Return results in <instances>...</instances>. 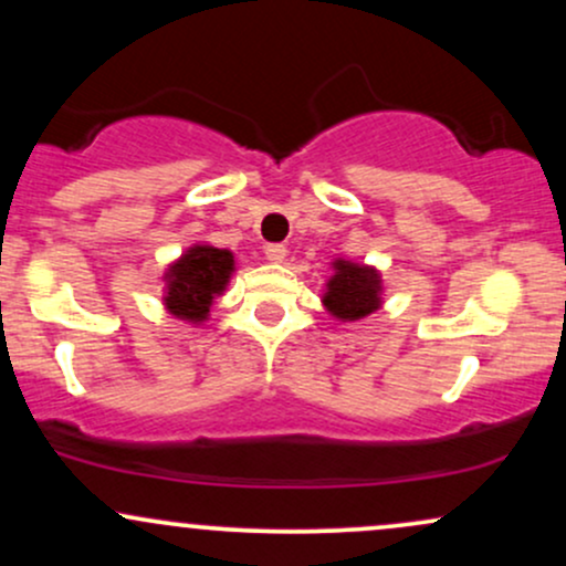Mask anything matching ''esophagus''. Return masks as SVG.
Returning a JSON list of instances; mask_svg holds the SVG:
<instances>
[{"mask_svg":"<svg viewBox=\"0 0 566 566\" xmlns=\"http://www.w3.org/2000/svg\"><path fill=\"white\" fill-rule=\"evenodd\" d=\"M265 258H269L271 263H282L284 258H287V247H284V244H265Z\"/></svg>","mask_w":566,"mask_h":566,"instance_id":"1","label":"esophagus"}]
</instances>
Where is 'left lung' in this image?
<instances>
[{
    "mask_svg": "<svg viewBox=\"0 0 566 566\" xmlns=\"http://www.w3.org/2000/svg\"><path fill=\"white\" fill-rule=\"evenodd\" d=\"M333 269L322 303L335 319L356 322L380 308V274L373 265L335 261Z\"/></svg>",
    "mask_w": 566,
    "mask_h": 566,
    "instance_id": "1",
    "label": "left lung"
}]
</instances>
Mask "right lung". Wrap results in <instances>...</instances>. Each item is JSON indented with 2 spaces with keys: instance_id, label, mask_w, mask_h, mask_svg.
Here are the masks:
<instances>
[{
  "instance_id": "obj_1",
  "label": "right lung",
  "mask_w": 566,
  "mask_h": 566,
  "mask_svg": "<svg viewBox=\"0 0 566 566\" xmlns=\"http://www.w3.org/2000/svg\"><path fill=\"white\" fill-rule=\"evenodd\" d=\"M233 274V252L210 244L188 247L165 274V305L178 319L201 324Z\"/></svg>"
}]
</instances>
